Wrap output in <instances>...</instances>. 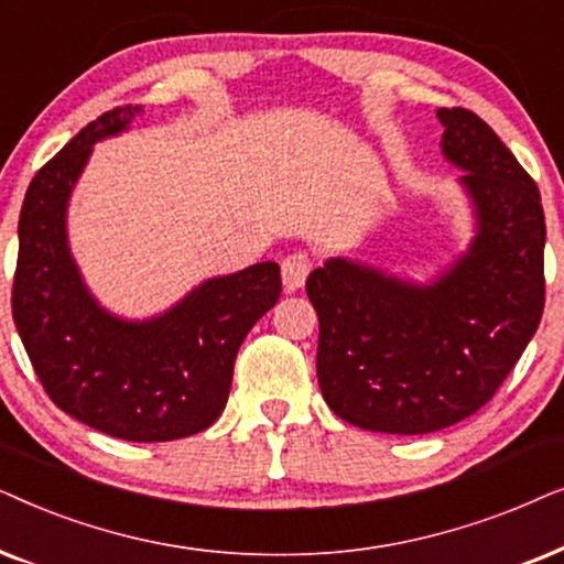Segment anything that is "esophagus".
<instances>
[{
    "instance_id": "obj_1",
    "label": "esophagus",
    "mask_w": 564,
    "mask_h": 564,
    "mask_svg": "<svg viewBox=\"0 0 564 564\" xmlns=\"http://www.w3.org/2000/svg\"><path fill=\"white\" fill-rule=\"evenodd\" d=\"M312 265H314V258L306 250L289 252L281 262V275H283V286H286V291L302 289Z\"/></svg>"
}]
</instances>
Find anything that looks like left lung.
<instances>
[{
    "instance_id": "1",
    "label": "left lung",
    "mask_w": 564,
    "mask_h": 564,
    "mask_svg": "<svg viewBox=\"0 0 564 564\" xmlns=\"http://www.w3.org/2000/svg\"><path fill=\"white\" fill-rule=\"evenodd\" d=\"M444 154L464 172L479 235L431 289L329 260L306 278L319 317L317 377L329 410L377 433L417 435L475 415L544 312V208L534 177L467 108H441Z\"/></svg>"
}]
</instances>
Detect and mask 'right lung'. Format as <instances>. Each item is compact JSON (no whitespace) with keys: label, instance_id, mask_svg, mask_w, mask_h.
<instances>
[{"label":"right lung","instance_id":"add662e5","mask_svg":"<svg viewBox=\"0 0 564 564\" xmlns=\"http://www.w3.org/2000/svg\"><path fill=\"white\" fill-rule=\"evenodd\" d=\"M139 105L87 123L30 180L20 212L12 317L51 402L112 438L156 444L206 431L229 400L235 358L281 296L275 262L212 278L160 319L129 325L93 302L66 250V200L93 144Z\"/></svg>","mask_w":564,"mask_h":564}]
</instances>
